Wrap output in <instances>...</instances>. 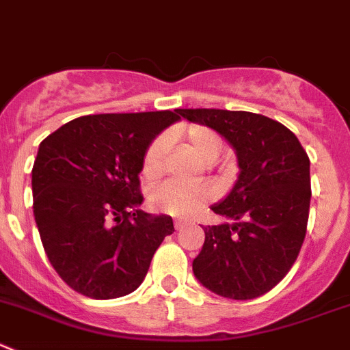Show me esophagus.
Here are the masks:
<instances>
[{"instance_id": "34e87169", "label": "esophagus", "mask_w": 350, "mask_h": 350, "mask_svg": "<svg viewBox=\"0 0 350 350\" xmlns=\"http://www.w3.org/2000/svg\"><path fill=\"white\" fill-rule=\"evenodd\" d=\"M186 226H188V223H186V221H181V219H176L174 221V228L178 231H181L183 228H186Z\"/></svg>"}]
</instances>
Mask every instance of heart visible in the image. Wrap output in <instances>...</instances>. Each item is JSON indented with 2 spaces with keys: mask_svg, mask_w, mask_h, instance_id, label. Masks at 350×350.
Listing matches in <instances>:
<instances>
[{
  "mask_svg": "<svg viewBox=\"0 0 350 350\" xmlns=\"http://www.w3.org/2000/svg\"><path fill=\"white\" fill-rule=\"evenodd\" d=\"M185 139L190 148L204 160H214L219 155L221 139L214 131L208 127L193 126L185 131ZM165 152L164 138H157L148 146L143 159V172L150 178L157 176L162 167V157ZM212 190L211 186L204 183H186L179 179H171L164 185L157 186L150 195V202L153 207L165 214L178 215V217H188L197 214L211 202Z\"/></svg>",
  "mask_w": 350,
  "mask_h": 350,
  "instance_id": "1",
  "label": "heart"
}]
</instances>
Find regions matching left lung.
<instances>
[{
    "instance_id": "left-lung-1",
    "label": "left lung",
    "mask_w": 350,
    "mask_h": 350,
    "mask_svg": "<svg viewBox=\"0 0 350 350\" xmlns=\"http://www.w3.org/2000/svg\"><path fill=\"white\" fill-rule=\"evenodd\" d=\"M190 122L219 133L237 153L240 172L230 193L212 205L223 219L205 226L193 259L195 278L233 300L264 295L295 262L311 204L309 157L283 124L241 110L178 109Z\"/></svg>"
}]
</instances>
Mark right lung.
<instances>
[{"instance_id":"right-lung-1","label":"right lung","mask_w":350,"mask_h":350,"mask_svg":"<svg viewBox=\"0 0 350 350\" xmlns=\"http://www.w3.org/2000/svg\"><path fill=\"white\" fill-rule=\"evenodd\" d=\"M181 119L171 110L84 116L39 145L32 167L34 219L51 266L91 299L135 292L171 215L138 208L139 172L150 143Z\"/></svg>"}]
</instances>
